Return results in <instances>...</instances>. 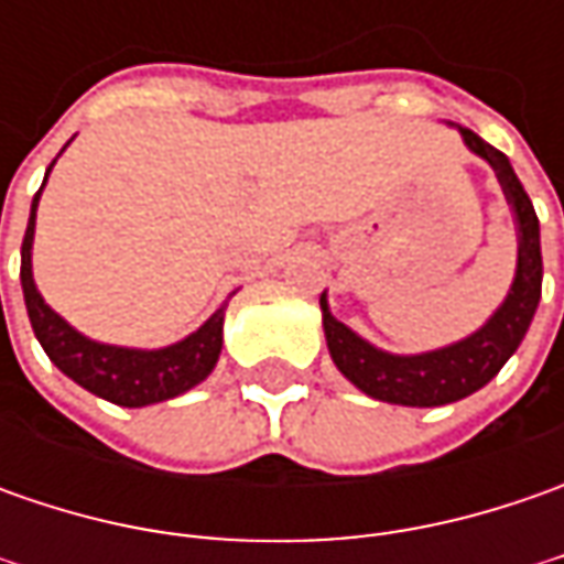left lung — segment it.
Instances as JSON below:
<instances>
[{
    "label": "left lung",
    "instance_id": "1",
    "mask_svg": "<svg viewBox=\"0 0 564 564\" xmlns=\"http://www.w3.org/2000/svg\"><path fill=\"white\" fill-rule=\"evenodd\" d=\"M455 128L467 150L496 172L502 194L511 206V216H514L518 263H514V279H511L506 301L492 311V316L477 333L458 338L445 348H433L421 355H392L370 345L351 326L336 319L329 311L326 292L319 294L323 333H326V345H329L338 373L348 382H355L364 395L389 401V404H404V408H440V404L462 401L474 395L477 389H484L518 351L521 338L528 336L536 304H540V289H543L540 219L533 213L528 191L518 182L506 153L489 147L470 128H462V124Z\"/></svg>",
    "mask_w": 564,
    "mask_h": 564
}]
</instances>
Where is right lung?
<instances>
[{"mask_svg": "<svg viewBox=\"0 0 564 564\" xmlns=\"http://www.w3.org/2000/svg\"><path fill=\"white\" fill-rule=\"evenodd\" d=\"M53 165L46 169V178ZM46 178H43V187H46ZM43 187L33 197L31 219H28L24 245H21V289H24L33 336L43 345L50 360L87 392L121 408H147L156 401L175 399L187 389H194L197 382H204L223 351V323H226L228 301L200 329H194L191 336L165 348H124V345H106L97 338H87L43 301V294L33 282L31 263L36 206H40Z\"/></svg>", "mask_w": 564, "mask_h": 564, "instance_id": "1", "label": "right lung"}]
</instances>
